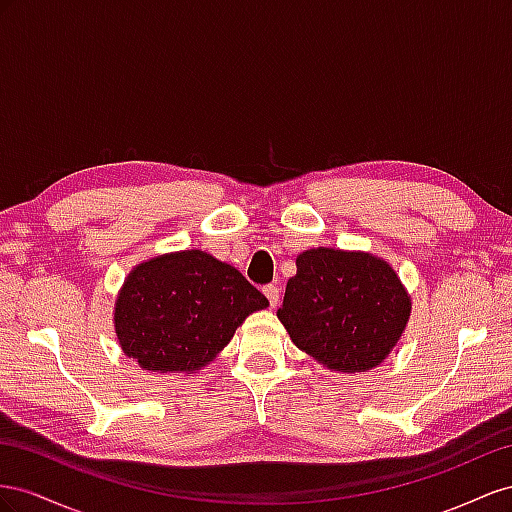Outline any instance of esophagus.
Wrapping results in <instances>:
<instances>
[{
    "instance_id": "34e87169",
    "label": "esophagus",
    "mask_w": 512,
    "mask_h": 512,
    "mask_svg": "<svg viewBox=\"0 0 512 512\" xmlns=\"http://www.w3.org/2000/svg\"><path fill=\"white\" fill-rule=\"evenodd\" d=\"M264 294H266L270 306L279 304V287H276V285H266V287H264Z\"/></svg>"
}]
</instances>
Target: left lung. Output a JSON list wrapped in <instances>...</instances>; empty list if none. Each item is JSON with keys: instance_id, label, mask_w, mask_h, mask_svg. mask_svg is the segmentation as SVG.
Returning <instances> with one entry per match:
<instances>
[{"instance_id": "left-lung-1", "label": "left lung", "mask_w": 512, "mask_h": 512, "mask_svg": "<svg viewBox=\"0 0 512 512\" xmlns=\"http://www.w3.org/2000/svg\"><path fill=\"white\" fill-rule=\"evenodd\" d=\"M296 268L276 311L296 347L341 373L384 362L412 313V300L388 261L319 246L300 253Z\"/></svg>"}]
</instances>
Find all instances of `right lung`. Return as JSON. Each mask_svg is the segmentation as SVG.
Wrapping results in <instances>:
<instances>
[{"mask_svg": "<svg viewBox=\"0 0 512 512\" xmlns=\"http://www.w3.org/2000/svg\"><path fill=\"white\" fill-rule=\"evenodd\" d=\"M268 298L225 261L206 251L152 257L126 276L113 326L128 358L154 373L206 367L242 321Z\"/></svg>", "mask_w": 512, "mask_h": 512, "instance_id": "right-lung-1", "label": "right lung"}]
</instances>
